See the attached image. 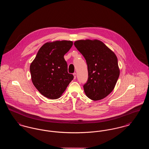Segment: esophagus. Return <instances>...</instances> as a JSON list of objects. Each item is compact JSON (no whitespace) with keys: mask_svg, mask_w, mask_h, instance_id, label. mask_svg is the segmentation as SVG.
I'll use <instances>...</instances> for the list:
<instances>
[{"mask_svg":"<svg viewBox=\"0 0 149 149\" xmlns=\"http://www.w3.org/2000/svg\"><path fill=\"white\" fill-rule=\"evenodd\" d=\"M73 75H74V79L76 78L77 77V74H76V72H74V74H73Z\"/></svg>","mask_w":149,"mask_h":149,"instance_id":"34e87169","label":"esophagus"}]
</instances>
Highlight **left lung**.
<instances>
[{
	"instance_id": "obj_1",
	"label": "left lung",
	"mask_w": 149,
	"mask_h": 149,
	"mask_svg": "<svg viewBox=\"0 0 149 149\" xmlns=\"http://www.w3.org/2000/svg\"><path fill=\"white\" fill-rule=\"evenodd\" d=\"M74 45L88 66V79L83 86L86 95L93 100L104 98L112 92L120 76L117 56L97 40H78Z\"/></svg>"
}]
</instances>
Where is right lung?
Masks as SVG:
<instances>
[{"label": "right lung", "mask_w": 149, "mask_h": 149, "mask_svg": "<svg viewBox=\"0 0 149 149\" xmlns=\"http://www.w3.org/2000/svg\"><path fill=\"white\" fill-rule=\"evenodd\" d=\"M71 41L45 43L30 65L31 79L42 95L51 99L60 98L73 79L68 72L64 55L71 49Z\"/></svg>", "instance_id": "right-lung-1"}]
</instances>
